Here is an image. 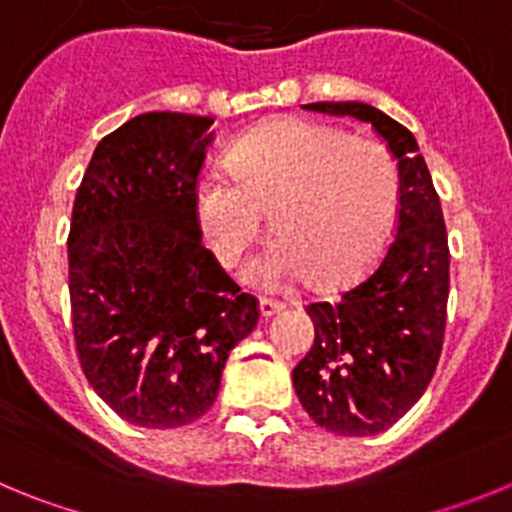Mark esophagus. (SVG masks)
Instances as JSON below:
<instances>
[{"label": "esophagus", "instance_id": "34e87169", "mask_svg": "<svg viewBox=\"0 0 512 512\" xmlns=\"http://www.w3.org/2000/svg\"><path fill=\"white\" fill-rule=\"evenodd\" d=\"M284 302L279 300H271V297H261L259 300V312H261V318H271V315H277V312L284 310Z\"/></svg>", "mask_w": 512, "mask_h": 512}]
</instances>
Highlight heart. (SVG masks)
Segmentation results:
<instances>
[{"mask_svg":"<svg viewBox=\"0 0 512 512\" xmlns=\"http://www.w3.org/2000/svg\"><path fill=\"white\" fill-rule=\"evenodd\" d=\"M230 171L197 184L194 215L212 256L235 266L271 212L274 238L243 269L256 287L356 277L382 251L400 202L392 153L318 122L279 120L241 138Z\"/></svg>","mask_w":512,"mask_h":512,"instance_id":"b5f03b06","label":"heart"}]
</instances>
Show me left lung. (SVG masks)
I'll list each match as a JSON object with an SVG mask.
<instances>
[{
	"label": "left lung",
	"instance_id": "left-lung-1",
	"mask_svg": "<svg viewBox=\"0 0 512 512\" xmlns=\"http://www.w3.org/2000/svg\"><path fill=\"white\" fill-rule=\"evenodd\" d=\"M305 110L372 125L400 174L395 238L341 300L307 305L315 343L292 372L302 408L320 428L374 436L413 408L436 372L449 302V235L408 128L364 102H315Z\"/></svg>",
	"mask_w": 512,
	"mask_h": 512
}]
</instances>
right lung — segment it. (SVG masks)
Returning <instances> with one entry per match:
<instances>
[{"label": "right lung", "mask_w": 512, "mask_h": 512, "mask_svg": "<svg viewBox=\"0 0 512 512\" xmlns=\"http://www.w3.org/2000/svg\"><path fill=\"white\" fill-rule=\"evenodd\" d=\"M212 117L143 112L99 140L76 192L69 295L81 369L122 420L182 428L207 413L259 302L202 246L194 192Z\"/></svg>", "instance_id": "obj_1"}]
</instances>
